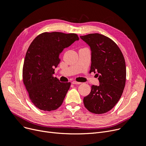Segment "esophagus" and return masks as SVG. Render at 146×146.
<instances>
[{"label": "esophagus", "instance_id": "1", "mask_svg": "<svg viewBox=\"0 0 146 146\" xmlns=\"http://www.w3.org/2000/svg\"><path fill=\"white\" fill-rule=\"evenodd\" d=\"M72 84H74V85H79V84H81V82H76V81H73V82H72Z\"/></svg>", "mask_w": 146, "mask_h": 146}]
</instances>
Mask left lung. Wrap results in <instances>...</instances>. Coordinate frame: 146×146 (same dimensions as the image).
Wrapping results in <instances>:
<instances>
[{
	"mask_svg": "<svg viewBox=\"0 0 146 146\" xmlns=\"http://www.w3.org/2000/svg\"><path fill=\"white\" fill-rule=\"evenodd\" d=\"M91 51L90 72L98 73L99 85H92L84 98L85 107L94 114H104L120 100L125 87L126 68L123 55L116 43L100 34L80 36Z\"/></svg>",
	"mask_w": 146,
	"mask_h": 146,
	"instance_id": "8db88e82",
	"label": "left lung"
}]
</instances>
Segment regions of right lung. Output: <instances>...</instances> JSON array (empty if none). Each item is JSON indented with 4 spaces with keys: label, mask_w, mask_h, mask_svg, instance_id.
<instances>
[{
    "label": "right lung",
    "mask_w": 146,
    "mask_h": 146,
    "mask_svg": "<svg viewBox=\"0 0 146 146\" xmlns=\"http://www.w3.org/2000/svg\"><path fill=\"white\" fill-rule=\"evenodd\" d=\"M79 39L73 33L44 32L31 42L24 61L23 80L31 102L38 109L50 111L62 105L71 83L61 82L53 74L60 62L59 54Z\"/></svg>",
    "instance_id": "1"
}]
</instances>
